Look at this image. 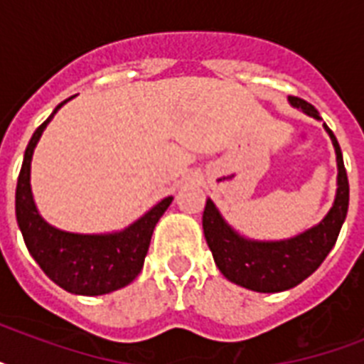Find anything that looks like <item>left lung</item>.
Here are the masks:
<instances>
[{
    "mask_svg": "<svg viewBox=\"0 0 364 364\" xmlns=\"http://www.w3.org/2000/svg\"><path fill=\"white\" fill-rule=\"evenodd\" d=\"M291 105L302 109L306 115L321 121V117L311 104L304 100L289 98ZM325 130L336 151L338 164V188L333 208L316 227L308 228L299 236L279 242H259L240 236L228 225L215 204L208 198L202 227L205 242L210 245L217 268L227 279L257 293H279L302 283L308 276L321 266L338 238L340 228L344 225L350 204V183L344 168L342 151L336 136L327 124Z\"/></svg>",
    "mask_w": 364,
    "mask_h": 364,
    "instance_id": "1",
    "label": "left lung"
}]
</instances>
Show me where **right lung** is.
Here are the masks:
<instances>
[{"label": "right lung", "mask_w": 364, "mask_h": 364, "mask_svg": "<svg viewBox=\"0 0 364 364\" xmlns=\"http://www.w3.org/2000/svg\"><path fill=\"white\" fill-rule=\"evenodd\" d=\"M65 102H62L53 111V115L33 132L26 147L14 196L16 223L30 255L56 285L68 293L98 296L126 287L136 279L143 268L154 227L173 198L168 196L160 200L145 215L121 232L75 234L48 225L39 215L31 194V156L43 130Z\"/></svg>", "instance_id": "right-lung-1"}]
</instances>
